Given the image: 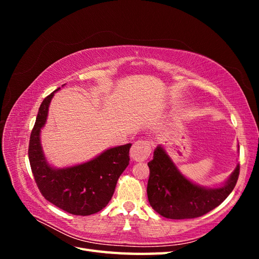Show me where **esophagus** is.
<instances>
[{
  "instance_id": "34e87169",
  "label": "esophagus",
  "mask_w": 259,
  "mask_h": 259,
  "mask_svg": "<svg viewBox=\"0 0 259 259\" xmlns=\"http://www.w3.org/2000/svg\"><path fill=\"white\" fill-rule=\"evenodd\" d=\"M151 153V145L147 140H138L131 148V158L133 161L142 162L148 159Z\"/></svg>"
}]
</instances>
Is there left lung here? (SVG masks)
<instances>
[{
    "mask_svg": "<svg viewBox=\"0 0 259 259\" xmlns=\"http://www.w3.org/2000/svg\"><path fill=\"white\" fill-rule=\"evenodd\" d=\"M147 194L151 207L169 219L200 217L217 207L231 193L239 177V164L226 182L215 188L201 186L178 169L162 145L154 149Z\"/></svg>",
    "mask_w": 259,
    "mask_h": 259,
    "instance_id": "obj_1",
    "label": "left lung"
}]
</instances>
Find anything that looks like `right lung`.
I'll list each match as a JSON object with an SVG mask.
<instances>
[{"label": "right lung", "instance_id": "obj_1", "mask_svg": "<svg viewBox=\"0 0 259 259\" xmlns=\"http://www.w3.org/2000/svg\"><path fill=\"white\" fill-rule=\"evenodd\" d=\"M59 90L46 97L38 109L30 136V165L46 200L72 215L88 216L103 209L111 200L117 179L130 164L132 144L108 148L88 162L72 166H53L44 154L41 132L48 121L51 101Z\"/></svg>", "mask_w": 259, "mask_h": 259}]
</instances>
